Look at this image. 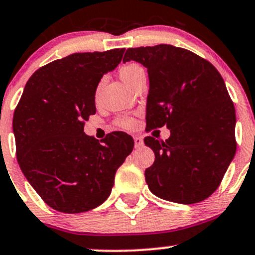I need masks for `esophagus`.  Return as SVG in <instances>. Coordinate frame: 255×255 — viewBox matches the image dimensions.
Returning a JSON list of instances; mask_svg holds the SVG:
<instances>
[{"label":"esophagus","mask_w":255,"mask_h":255,"mask_svg":"<svg viewBox=\"0 0 255 255\" xmlns=\"http://www.w3.org/2000/svg\"><path fill=\"white\" fill-rule=\"evenodd\" d=\"M133 142H135V148H141L143 146V139L139 137V136H135L133 137Z\"/></svg>","instance_id":"34e87169"}]
</instances>
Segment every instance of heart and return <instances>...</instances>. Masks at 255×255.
<instances>
[{"label":"heart","mask_w":255,"mask_h":255,"mask_svg":"<svg viewBox=\"0 0 255 255\" xmlns=\"http://www.w3.org/2000/svg\"><path fill=\"white\" fill-rule=\"evenodd\" d=\"M119 74H120V78L123 79L124 83H127L128 86H132V85L137 81V79L144 75V69L138 64V63L130 62V63H127V64H124L122 68H120ZM102 84H103V79H101L100 83L97 84V86H96V90H95L96 100H97L98 92H100V89L101 86H102ZM116 124L119 128L131 130V128L136 127V120L133 119L132 117H122L119 118V119H117Z\"/></svg>","instance_id":"obj_1"}]
</instances>
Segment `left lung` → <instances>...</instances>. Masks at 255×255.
<instances>
[{
    "mask_svg": "<svg viewBox=\"0 0 255 255\" xmlns=\"http://www.w3.org/2000/svg\"><path fill=\"white\" fill-rule=\"evenodd\" d=\"M147 68V128L166 127L170 137L144 138L155 154L144 177L150 192L193 204L219 187L236 153V113L220 73L207 59L171 45L128 48L123 62Z\"/></svg>",
    "mask_w": 255,
    "mask_h": 255,
    "instance_id": "left-lung-1",
    "label": "left lung"
}]
</instances>
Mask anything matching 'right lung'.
Here are the masks:
<instances>
[{
	"label": "right lung",
	"mask_w": 255,
	"mask_h": 255,
	"mask_svg": "<svg viewBox=\"0 0 255 255\" xmlns=\"http://www.w3.org/2000/svg\"><path fill=\"white\" fill-rule=\"evenodd\" d=\"M125 48L73 53L31 75L13 116L17 159L46 204L68 214L89 212L109 197L114 176L132 152L123 131L98 139L84 132L96 113L95 90Z\"/></svg>",
	"instance_id": "add662e5"
}]
</instances>
